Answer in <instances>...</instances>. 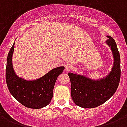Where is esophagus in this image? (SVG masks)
<instances>
[{"instance_id":"esophagus-1","label":"esophagus","mask_w":127,"mask_h":127,"mask_svg":"<svg viewBox=\"0 0 127 127\" xmlns=\"http://www.w3.org/2000/svg\"><path fill=\"white\" fill-rule=\"evenodd\" d=\"M72 69H73V66H72L71 64H66V65H65V71H71Z\"/></svg>"}]
</instances>
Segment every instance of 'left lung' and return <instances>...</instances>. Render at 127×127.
Instances as JSON below:
<instances>
[{"label":"left lung","instance_id":"left-lung-1","mask_svg":"<svg viewBox=\"0 0 127 127\" xmlns=\"http://www.w3.org/2000/svg\"><path fill=\"white\" fill-rule=\"evenodd\" d=\"M107 43L111 46L114 57L112 71L107 77L95 81L83 76L69 73L71 86V98L78 106L89 108L98 107L109 100L116 92L120 82L121 60L116 42L108 36Z\"/></svg>","mask_w":127,"mask_h":127}]
</instances>
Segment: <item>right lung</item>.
<instances>
[{"mask_svg": "<svg viewBox=\"0 0 127 127\" xmlns=\"http://www.w3.org/2000/svg\"><path fill=\"white\" fill-rule=\"evenodd\" d=\"M14 44L7 57L6 81L12 96L20 104L32 109L42 108L50 104L53 96V90L59 75L64 67L54 69L46 75L35 81H26L18 77L12 67V57Z\"/></svg>", "mask_w": 127, "mask_h": 127, "instance_id": "1", "label": "right lung"}]
</instances>
